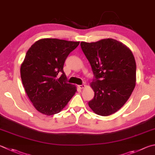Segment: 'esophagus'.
Here are the masks:
<instances>
[{
    "mask_svg": "<svg viewBox=\"0 0 155 155\" xmlns=\"http://www.w3.org/2000/svg\"><path fill=\"white\" fill-rule=\"evenodd\" d=\"M78 87H79L80 89H84V88H85V87H86V85H84V84H82V85H79Z\"/></svg>",
    "mask_w": 155,
    "mask_h": 155,
    "instance_id": "esophagus-1",
    "label": "esophagus"
}]
</instances>
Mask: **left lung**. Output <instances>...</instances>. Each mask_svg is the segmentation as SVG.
<instances>
[{
	"instance_id": "obj_1",
	"label": "left lung",
	"mask_w": 155,
	"mask_h": 155,
	"mask_svg": "<svg viewBox=\"0 0 155 155\" xmlns=\"http://www.w3.org/2000/svg\"><path fill=\"white\" fill-rule=\"evenodd\" d=\"M91 64L94 97L88 102L95 114L108 116L125 104L136 86V64L131 50L113 38L81 42Z\"/></svg>"
}]
</instances>
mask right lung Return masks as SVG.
<instances>
[{
	"instance_id": "right-lung-1",
	"label": "right lung",
	"mask_w": 155,
	"mask_h": 155,
	"mask_svg": "<svg viewBox=\"0 0 155 155\" xmlns=\"http://www.w3.org/2000/svg\"><path fill=\"white\" fill-rule=\"evenodd\" d=\"M79 42L57 38L36 41L28 51L21 66L25 91L34 106L46 115L60 112L77 91L67 83L64 72L67 57Z\"/></svg>"
}]
</instances>
